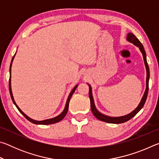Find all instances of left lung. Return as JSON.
<instances>
[{"label": "left lung", "instance_id": "obj_1", "mask_svg": "<svg viewBox=\"0 0 159 159\" xmlns=\"http://www.w3.org/2000/svg\"><path fill=\"white\" fill-rule=\"evenodd\" d=\"M127 40L133 43L134 45H135L136 46L139 47V50L142 53V55H143V58H144V64L145 66H146V69H147V86H146V90H145L144 94L143 95V98H142V100L140 102V103L139 104V105L138 107L134 110V111H132L130 114H129L128 115L123 116H120V117H110V116H105L104 114H101L100 112H99L97 109L95 108V103H94V100H93V95H92V88H91V86L89 85V98L90 99V108L91 110H92L93 114L94 116L99 119V120H102V121L104 122H107V123H125L126 121H128L130 119H131L132 118L134 117L140 111V109L143 107L144 104L146 102V99L147 98V95H148V91H149V66H148L147 61V58H146V52H145L144 48L143 47V45L141 43V42L139 41L137 38L132 33H129L128 34L127 36Z\"/></svg>", "mask_w": 159, "mask_h": 159}]
</instances>
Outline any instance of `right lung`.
<instances>
[{
	"label": "right lung",
	"mask_w": 159,
	"mask_h": 159,
	"mask_svg": "<svg viewBox=\"0 0 159 159\" xmlns=\"http://www.w3.org/2000/svg\"><path fill=\"white\" fill-rule=\"evenodd\" d=\"M15 55L13 56V57L12 59V61H11V64H10V73L11 74V66H12V61H13V59L15 57ZM78 85H76L75 87L74 88V89L71 90V92L70 93L68 97V99H67V101H66V106H65V108H64V111L61 113V114L57 116V117H55L53 118H50V119H46V120H35L34 119H31V118H29V116H27L25 113H24L19 108L18 106L16 104L14 100V98H13V95H12V90H11V79H10H10H9V90H10V96H11V98H12V100L13 102V103L15 104V105L16 106V107L18 109L19 111L21 113V114H22L24 116H25L26 119L29 121L34 123V124H40V125H50V124H53V123H57L59 121H60L63 119V118L65 117V116L66 114L67 111H68V109H69V101H70V99H71V96L74 93L75 90H76V88H77Z\"/></svg>",
	"instance_id": "add662e5"
}]
</instances>
